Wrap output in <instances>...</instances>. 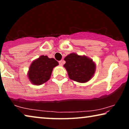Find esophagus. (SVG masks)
<instances>
[{"instance_id":"34e87169","label":"esophagus","mask_w":129,"mask_h":129,"mask_svg":"<svg viewBox=\"0 0 129 129\" xmlns=\"http://www.w3.org/2000/svg\"><path fill=\"white\" fill-rule=\"evenodd\" d=\"M63 60H60L59 61V65L60 66H63Z\"/></svg>"}]
</instances>
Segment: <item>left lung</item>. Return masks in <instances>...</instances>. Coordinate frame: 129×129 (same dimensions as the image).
Here are the masks:
<instances>
[{"label": "left lung", "instance_id": "obj_1", "mask_svg": "<svg viewBox=\"0 0 129 129\" xmlns=\"http://www.w3.org/2000/svg\"><path fill=\"white\" fill-rule=\"evenodd\" d=\"M64 67L70 79L79 83H85L93 76L96 66L93 60L86 56L70 53L64 58Z\"/></svg>", "mask_w": 129, "mask_h": 129}]
</instances>
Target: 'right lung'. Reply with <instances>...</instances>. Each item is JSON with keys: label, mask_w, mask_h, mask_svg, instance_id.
Wrapping results in <instances>:
<instances>
[{"label": "right lung", "mask_w": 129, "mask_h": 129, "mask_svg": "<svg viewBox=\"0 0 129 129\" xmlns=\"http://www.w3.org/2000/svg\"><path fill=\"white\" fill-rule=\"evenodd\" d=\"M59 63L53 58L47 56H41L31 63L28 72V77L31 83L40 85L46 82L50 79L54 67Z\"/></svg>", "instance_id": "right-lung-1"}]
</instances>
